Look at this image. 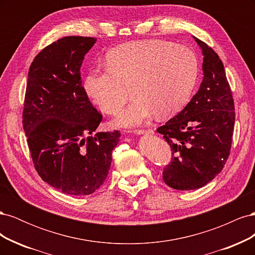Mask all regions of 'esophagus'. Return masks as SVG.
<instances>
[{
  "instance_id": "1",
  "label": "esophagus",
  "mask_w": 255,
  "mask_h": 255,
  "mask_svg": "<svg viewBox=\"0 0 255 255\" xmlns=\"http://www.w3.org/2000/svg\"><path fill=\"white\" fill-rule=\"evenodd\" d=\"M134 133L137 135H142V134L149 135V134H153V130L152 129H135Z\"/></svg>"
}]
</instances>
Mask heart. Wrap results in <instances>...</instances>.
Returning <instances> with one entry per match:
<instances>
[{"label":"heart","instance_id":"heart-1","mask_svg":"<svg viewBox=\"0 0 255 255\" xmlns=\"http://www.w3.org/2000/svg\"><path fill=\"white\" fill-rule=\"evenodd\" d=\"M105 69H94L84 88L102 112L117 114L128 99L132 85L136 97L116 119L120 127L139 126L155 113L166 117L186 103L199 72L195 52L166 40H140L118 45L106 55Z\"/></svg>","mask_w":255,"mask_h":255}]
</instances>
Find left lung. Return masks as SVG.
I'll return each instance as SVG.
<instances>
[{"mask_svg":"<svg viewBox=\"0 0 255 255\" xmlns=\"http://www.w3.org/2000/svg\"><path fill=\"white\" fill-rule=\"evenodd\" d=\"M202 49L203 81L190 102L157 128L172 151L163 180L169 187H203L225 167L235 122L232 91L218 54L194 37Z\"/></svg>","mask_w":255,"mask_h":255,"instance_id":"8db88e82","label":"left lung"}]
</instances>
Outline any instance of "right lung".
I'll use <instances>...</instances> for the list:
<instances>
[{
    "label": "right lung",
    "mask_w": 255,
    "mask_h": 255,
    "mask_svg": "<svg viewBox=\"0 0 255 255\" xmlns=\"http://www.w3.org/2000/svg\"><path fill=\"white\" fill-rule=\"evenodd\" d=\"M96 41L61 38L38 53L28 70L22 123L30 156L44 182L71 196L102 186L120 138L119 130L92 135L102 115L82 86L81 66Z\"/></svg>",
    "instance_id": "obj_1"
}]
</instances>
